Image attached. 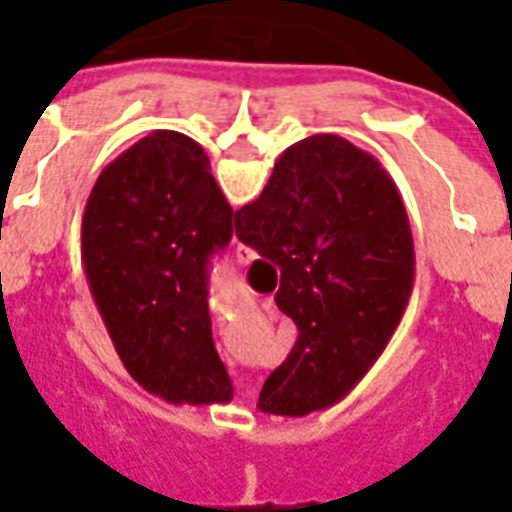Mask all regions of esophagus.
I'll use <instances>...</instances> for the list:
<instances>
[{
  "label": "esophagus",
  "instance_id": "obj_1",
  "mask_svg": "<svg viewBox=\"0 0 512 512\" xmlns=\"http://www.w3.org/2000/svg\"><path fill=\"white\" fill-rule=\"evenodd\" d=\"M236 260L239 263H249V260H255V252L247 244H236Z\"/></svg>",
  "mask_w": 512,
  "mask_h": 512
}]
</instances>
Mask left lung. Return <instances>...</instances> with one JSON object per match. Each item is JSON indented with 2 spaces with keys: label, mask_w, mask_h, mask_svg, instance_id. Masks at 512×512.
Masks as SVG:
<instances>
[{
  "label": "left lung",
  "mask_w": 512,
  "mask_h": 512,
  "mask_svg": "<svg viewBox=\"0 0 512 512\" xmlns=\"http://www.w3.org/2000/svg\"><path fill=\"white\" fill-rule=\"evenodd\" d=\"M233 236L209 159L183 132L156 130L95 180L82 265L124 369L170 404H228L212 342L207 263Z\"/></svg>",
  "instance_id": "8db88e82"
}]
</instances>
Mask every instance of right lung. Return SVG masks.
<instances>
[{
  "label": "right lung",
  "instance_id": "1",
  "mask_svg": "<svg viewBox=\"0 0 512 512\" xmlns=\"http://www.w3.org/2000/svg\"><path fill=\"white\" fill-rule=\"evenodd\" d=\"M236 236L279 265L276 305L300 332L257 409L305 417L335 406L388 348L412 297L414 241L396 183L350 140L311 135L236 212Z\"/></svg>",
  "mask_w": 512,
  "mask_h": 512
}]
</instances>
